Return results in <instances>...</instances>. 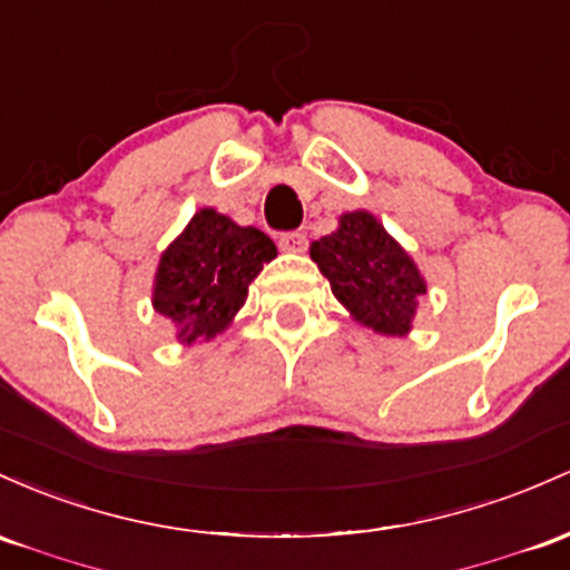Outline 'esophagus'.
<instances>
[{
	"label": "esophagus",
	"instance_id": "34e87169",
	"mask_svg": "<svg viewBox=\"0 0 570 570\" xmlns=\"http://www.w3.org/2000/svg\"><path fill=\"white\" fill-rule=\"evenodd\" d=\"M279 247L287 253H304L306 250V236L302 232H287L279 234Z\"/></svg>",
	"mask_w": 570,
	"mask_h": 570
}]
</instances>
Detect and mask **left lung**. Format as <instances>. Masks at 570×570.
Here are the masks:
<instances>
[{"label": "left lung", "mask_w": 570, "mask_h": 570, "mask_svg": "<svg viewBox=\"0 0 570 570\" xmlns=\"http://www.w3.org/2000/svg\"><path fill=\"white\" fill-rule=\"evenodd\" d=\"M309 255L328 277L336 302L363 328L382 336L412 331L428 283L374 215L366 209L338 215L336 232L312 242Z\"/></svg>", "instance_id": "obj_1"}]
</instances>
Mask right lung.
I'll return each mask as SVG.
<instances>
[{
	"instance_id": "1",
	"label": "right lung",
	"mask_w": 570,
	"mask_h": 570,
	"mask_svg": "<svg viewBox=\"0 0 570 570\" xmlns=\"http://www.w3.org/2000/svg\"><path fill=\"white\" fill-rule=\"evenodd\" d=\"M277 247L264 232L204 207L161 253L153 277V309L175 325L180 344L209 342L234 323L247 287Z\"/></svg>"
}]
</instances>
